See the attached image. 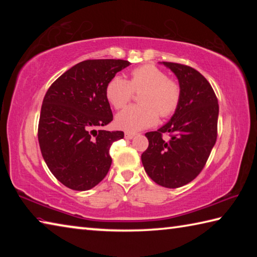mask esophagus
<instances>
[{
  "label": "esophagus",
  "mask_w": 257,
  "mask_h": 257,
  "mask_svg": "<svg viewBox=\"0 0 257 257\" xmlns=\"http://www.w3.org/2000/svg\"><path fill=\"white\" fill-rule=\"evenodd\" d=\"M135 136H136V134H135V133H132V132H127V133H125V138H127V139H133Z\"/></svg>",
  "instance_id": "1"
}]
</instances>
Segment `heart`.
<instances>
[{
    "mask_svg": "<svg viewBox=\"0 0 257 257\" xmlns=\"http://www.w3.org/2000/svg\"><path fill=\"white\" fill-rule=\"evenodd\" d=\"M135 92L141 93V105H133L116 115V124L127 132H137L152 127L162 118L175 113L181 101V87L177 80L153 64H144L130 72V79L112 77L105 86V97L119 110L132 101Z\"/></svg>",
    "mask_w": 257,
    "mask_h": 257,
    "instance_id": "1",
    "label": "heart"
}]
</instances>
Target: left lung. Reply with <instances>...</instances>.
Returning <instances> with one entry per match:
<instances>
[{"label":"left lung","instance_id":"8db88e82","mask_svg":"<svg viewBox=\"0 0 257 257\" xmlns=\"http://www.w3.org/2000/svg\"><path fill=\"white\" fill-rule=\"evenodd\" d=\"M163 64L179 80L181 101L168 123L145 134L149 147L142 154V162L156 184L178 188L193 181L205 167L217 137L219 104L202 73L186 64Z\"/></svg>","mask_w":257,"mask_h":257}]
</instances>
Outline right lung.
<instances>
[{
	"label": "right lung",
	"mask_w": 257,
	"mask_h": 257,
	"mask_svg": "<svg viewBox=\"0 0 257 257\" xmlns=\"http://www.w3.org/2000/svg\"><path fill=\"white\" fill-rule=\"evenodd\" d=\"M129 64V61L114 59L82 61L47 89L38 143L50 171L68 188L88 190L110 170L108 150L124 134L101 129L113 120L105 86Z\"/></svg>",
	"instance_id": "1"
}]
</instances>
